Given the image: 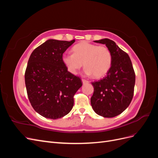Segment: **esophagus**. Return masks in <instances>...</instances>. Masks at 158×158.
I'll return each mask as SVG.
<instances>
[{
  "instance_id": "34e87169",
  "label": "esophagus",
  "mask_w": 158,
  "mask_h": 158,
  "mask_svg": "<svg viewBox=\"0 0 158 158\" xmlns=\"http://www.w3.org/2000/svg\"><path fill=\"white\" fill-rule=\"evenodd\" d=\"M82 82L83 84H87V83H88V82H89L88 80H84V79H82Z\"/></svg>"
}]
</instances>
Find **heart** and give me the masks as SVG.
<instances>
[{"label": "heart", "instance_id": "heart-1", "mask_svg": "<svg viewBox=\"0 0 158 158\" xmlns=\"http://www.w3.org/2000/svg\"><path fill=\"white\" fill-rule=\"evenodd\" d=\"M73 53H64L62 61L70 73L76 74L84 64L86 75L100 78L106 76L112 64V55L106 46L82 41L73 47Z\"/></svg>", "mask_w": 158, "mask_h": 158}]
</instances>
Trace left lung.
Here are the masks:
<instances>
[{"mask_svg": "<svg viewBox=\"0 0 158 158\" xmlns=\"http://www.w3.org/2000/svg\"><path fill=\"white\" fill-rule=\"evenodd\" d=\"M94 41L105 44L111 51L112 64L106 77L92 83L94 91L91 105L99 115L114 117L125 111L132 101L135 73L130 57L113 41L106 38Z\"/></svg>", "mask_w": 158, "mask_h": 158, "instance_id": "8db88e82", "label": "left lung"}]
</instances>
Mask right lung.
I'll return each instance as SVG.
<instances>
[{
  "label": "right lung",
  "instance_id": "right-lung-1",
  "mask_svg": "<svg viewBox=\"0 0 158 158\" xmlns=\"http://www.w3.org/2000/svg\"><path fill=\"white\" fill-rule=\"evenodd\" d=\"M74 42L48 40L32 52L28 60L27 96L35 111L45 118L57 119L67 114L74 106V95L82 85L62 61L64 52Z\"/></svg>",
  "mask_w": 158,
  "mask_h": 158
}]
</instances>
